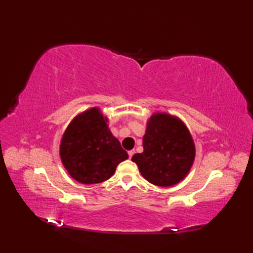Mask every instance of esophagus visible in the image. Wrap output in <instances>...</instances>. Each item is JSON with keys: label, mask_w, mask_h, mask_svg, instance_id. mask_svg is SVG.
<instances>
[{"label": "esophagus", "mask_w": 253, "mask_h": 253, "mask_svg": "<svg viewBox=\"0 0 253 253\" xmlns=\"http://www.w3.org/2000/svg\"><path fill=\"white\" fill-rule=\"evenodd\" d=\"M133 154H135V150H130V151H128V155H129L130 159L132 158Z\"/></svg>", "instance_id": "34e87169"}]
</instances>
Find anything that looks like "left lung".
Listing matches in <instances>:
<instances>
[{
  "label": "left lung",
  "instance_id": "obj_1",
  "mask_svg": "<svg viewBox=\"0 0 253 253\" xmlns=\"http://www.w3.org/2000/svg\"><path fill=\"white\" fill-rule=\"evenodd\" d=\"M143 152L131 158L139 171L151 184L170 187L189 173L196 148L186 125L166 113L149 118L143 136Z\"/></svg>",
  "mask_w": 253,
  "mask_h": 253
}]
</instances>
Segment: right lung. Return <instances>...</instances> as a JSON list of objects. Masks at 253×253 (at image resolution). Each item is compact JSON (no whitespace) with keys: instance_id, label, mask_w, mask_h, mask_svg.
Masks as SVG:
<instances>
[{"instance_id":"right-lung-1","label":"right lung","mask_w":253,"mask_h":253,"mask_svg":"<svg viewBox=\"0 0 253 253\" xmlns=\"http://www.w3.org/2000/svg\"><path fill=\"white\" fill-rule=\"evenodd\" d=\"M106 123L100 109L92 107L75 117L62 137V163L68 174L82 184L107 180L117 165L128 159Z\"/></svg>"}]
</instances>
